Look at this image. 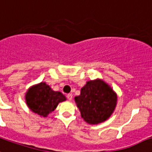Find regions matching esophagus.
<instances>
[{
    "label": "esophagus",
    "mask_w": 152,
    "mask_h": 152,
    "mask_svg": "<svg viewBox=\"0 0 152 152\" xmlns=\"http://www.w3.org/2000/svg\"><path fill=\"white\" fill-rule=\"evenodd\" d=\"M66 97H67V99L69 100V101H71L73 98V95L72 94H68L67 95H66Z\"/></svg>",
    "instance_id": "esophagus-1"
}]
</instances>
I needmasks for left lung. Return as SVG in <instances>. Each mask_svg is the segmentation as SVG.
Masks as SVG:
<instances>
[{
	"mask_svg": "<svg viewBox=\"0 0 152 152\" xmlns=\"http://www.w3.org/2000/svg\"><path fill=\"white\" fill-rule=\"evenodd\" d=\"M75 101L83 120L88 124H97L106 121L113 113L117 96L106 82L96 79L87 82Z\"/></svg>",
	"mask_w": 152,
	"mask_h": 152,
	"instance_id": "left-lung-1",
	"label": "left lung"
}]
</instances>
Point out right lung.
Wrapping results in <instances>:
<instances>
[{
    "label": "right lung",
    "mask_w": 152,
    "mask_h": 152,
    "mask_svg": "<svg viewBox=\"0 0 152 152\" xmlns=\"http://www.w3.org/2000/svg\"><path fill=\"white\" fill-rule=\"evenodd\" d=\"M25 99L31 111L47 117L56 109L58 103L64 102L66 98L61 92L52 90L46 82H40L28 89Z\"/></svg>",
    "instance_id": "1"
}]
</instances>
